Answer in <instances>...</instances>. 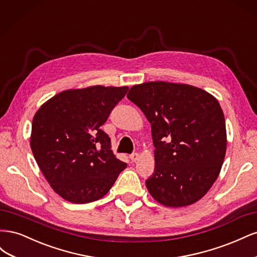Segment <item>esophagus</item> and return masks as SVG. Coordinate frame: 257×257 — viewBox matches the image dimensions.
<instances>
[{
    "mask_svg": "<svg viewBox=\"0 0 257 257\" xmlns=\"http://www.w3.org/2000/svg\"><path fill=\"white\" fill-rule=\"evenodd\" d=\"M130 159L132 162H136L138 159H139V154L138 153H133L130 155Z\"/></svg>",
    "mask_w": 257,
    "mask_h": 257,
    "instance_id": "1",
    "label": "esophagus"
}]
</instances>
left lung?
Listing matches in <instances>:
<instances>
[{"label": "left lung", "instance_id": "8db88e82", "mask_svg": "<svg viewBox=\"0 0 257 257\" xmlns=\"http://www.w3.org/2000/svg\"><path fill=\"white\" fill-rule=\"evenodd\" d=\"M126 97L151 123L155 167L146 181L163 206L186 207L203 198L221 172L226 126L217 99L185 83L135 84Z\"/></svg>", "mask_w": 257, "mask_h": 257}]
</instances>
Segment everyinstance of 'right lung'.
<instances>
[{"mask_svg": "<svg viewBox=\"0 0 257 257\" xmlns=\"http://www.w3.org/2000/svg\"><path fill=\"white\" fill-rule=\"evenodd\" d=\"M128 87L91 85L52 96L35 112L30 146L41 172L59 196L88 204L109 192L126 163L116 159L100 130Z\"/></svg>", "mask_w": 257, "mask_h": 257, "instance_id": "right-lung-1", "label": "right lung"}]
</instances>
